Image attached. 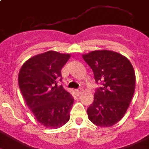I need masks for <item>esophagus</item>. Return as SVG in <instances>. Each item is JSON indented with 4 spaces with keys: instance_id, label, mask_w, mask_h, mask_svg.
Segmentation results:
<instances>
[{
    "instance_id": "obj_1",
    "label": "esophagus",
    "mask_w": 149,
    "mask_h": 149,
    "mask_svg": "<svg viewBox=\"0 0 149 149\" xmlns=\"http://www.w3.org/2000/svg\"><path fill=\"white\" fill-rule=\"evenodd\" d=\"M76 92H77V93L79 95H81V94L82 93V92H83V88H79V89L76 90Z\"/></svg>"
}]
</instances>
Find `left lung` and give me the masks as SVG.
<instances>
[{"label":"left lung","mask_w":149,"mask_h":149,"mask_svg":"<svg viewBox=\"0 0 149 149\" xmlns=\"http://www.w3.org/2000/svg\"><path fill=\"white\" fill-rule=\"evenodd\" d=\"M82 57L96 82L102 83L87 109L88 119L98 127H111L123 118L130 106L136 87L134 69L127 57L112 51H93Z\"/></svg>","instance_id":"1"}]
</instances>
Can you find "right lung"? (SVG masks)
<instances>
[{
  "mask_svg": "<svg viewBox=\"0 0 149 149\" xmlns=\"http://www.w3.org/2000/svg\"><path fill=\"white\" fill-rule=\"evenodd\" d=\"M70 57L54 51L30 57L19 72L18 83L25 102L36 120L44 127L56 129L70 120L74 99L57 81L61 69Z\"/></svg>",
  "mask_w": 149,
  "mask_h": 149,
  "instance_id": "add662e5",
  "label": "right lung"
}]
</instances>
